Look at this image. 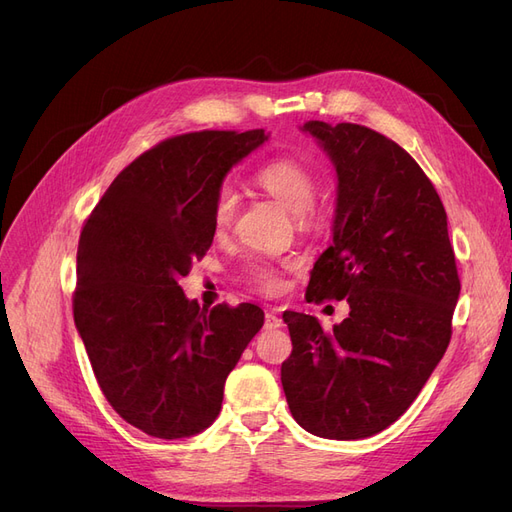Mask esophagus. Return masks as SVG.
<instances>
[{
	"label": "esophagus",
	"instance_id": "1",
	"mask_svg": "<svg viewBox=\"0 0 512 512\" xmlns=\"http://www.w3.org/2000/svg\"><path fill=\"white\" fill-rule=\"evenodd\" d=\"M284 324V320L277 316L275 312H267V316H265V329H280Z\"/></svg>",
	"mask_w": 512,
	"mask_h": 512
}]
</instances>
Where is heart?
<instances>
[{
	"label": "heart",
	"instance_id": "b5f03b06",
	"mask_svg": "<svg viewBox=\"0 0 512 512\" xmlns=\"http://www.w3.org/2000/svg\"><path fill=\"white\" fill-rule=\"evenodd\" d=\"M256 183L267 194H271L286 211L297 215L301 224H312L316 200V177L312 170L299 160H273L258 168ZM239 196L232 185H222L213 200V224L218 230H226L237 215ZM252 284L265 292H277L282 288V275L267 260L250 262Z\"/></svg>",
	"mask_w": 512,
	"mask_h": 512
}]
</instances>
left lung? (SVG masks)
<instances>
[{
	"mask_svg": "<svg viewBox=\"0 0 512 512\" xmlns=\"http://www.w3.org/2000/svg\"><path fill=\"white\" fill-rule=\"evenodd\" d=\"M335 168L331 245L305 299H346V320L284 312L292 354L282 363L290 412L327 440L376 436L421 393L451 342L459 299L446 211L410 153L356 123L305 121Z\"/></svg>",
	"mask_w": 512,
	"mask_h": 512,
	"instance_id": "8db88e82",
	"label": "left lung"
}]
</instances>
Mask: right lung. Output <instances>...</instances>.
Here are the masks:
<instances>
[{"label":"right lung","instance_id":"add662e5","mask_svg":"<svg viewBox=\"0 0 512 512\" xmlns=\"http://www.w3.org/2000/svg\"><path fill=\"white\" fill-rule=\"evenodd\" d=\"M265 141V130L168 138L121 170L81 232L76 331L108 404L147 436L213 425L228 374L265 324L258 305L200 309L179 286L213 243L226 175Z\"/></svg>","mask_w":512,"mask_h":512}]
</instances>
